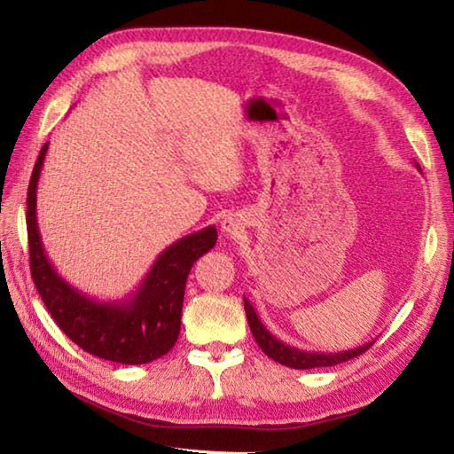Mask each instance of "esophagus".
<instances>
[{
  "label": "esophagus",
  "mask_w": 454,
  "mask_h": 454,
  "mask_svg": "<svg viewBox=\"0 0 454 454\" xmlns=\"http://www.w3.org/2000/svg\"><path fill=\"white\" fill-rule=\"evenodd\" d=\"M222 232H224V236H238L239 234V230H242L244 226H242V220L239 218H236V216H228V218H224L222 220Z\"/></svg>",
  "instance_id": "obj_1"
}]
</instances>
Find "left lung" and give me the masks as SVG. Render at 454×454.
Segmentation results:
<instances>
[{"label": "left lung", "mask_w": 454, "mask_h": 454, "mask_svg": "<svg viewBox=\"0 0 454 454\" xmlns=\"http://www.w3.org/2000/svg\"><path fill=\"white\" fill-rule=\"evenodd\" d=\"M416 168L419 169L418 163H416ZM244 308H246L249 330H252L257 345L262 347V351L267 356H271L273 361L281 363L285 366H291V369H316V366L340 364V363L353 359V356L363 355L374 343V340H372L369 343L356 347V349L341 351V353H308V351H301V349H296V347H291V345H286L285 341L277 340V337L262 324V320H259V316L255 314V308L249 304L246 296H244Z\"/></svg>", "instance_id": "obj_1"}]
</instances>
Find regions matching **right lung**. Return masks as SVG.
Returning <instances> with one entry per match:
<instances>
[{
  "mask_svg": "<svg viewBox=\"0 0 454 454\" xmlns=\"http://www.w3.org/2000/svg\"><path fill=\"white\" fill-rule=\"evenodd\" d=\"M46 150L48 142L38 153L27 192L28 259L44 306L75 345L99 359L122 364L160 359L177 341L189 271L200 255L215 247L216 228H202L163 249L138 291L127 301H95L66 283L44 254L36 224V185Z\"/></svg>",
  "mask_w": 454,
  "mask_h": 454,
  "instance_id": "right-lung-1",
  "label": "right lung"
}]
</instances>
